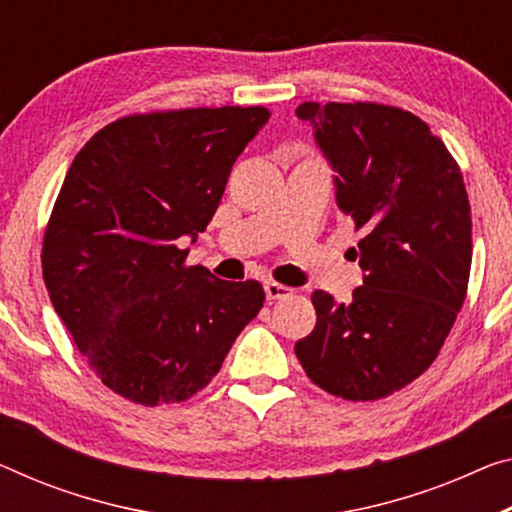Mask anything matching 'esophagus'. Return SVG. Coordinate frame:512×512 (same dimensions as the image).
Masks as SVG:
<instances>
[{
    "mask_svg": "<svg viewBox=\"0 0 512 512\" xmlns=\"http://www.w3.org/2000/svg\"><path fill=\"white\" fill-rule=\"evenodd\" d=\"M293 290L288 286H283V283L277 281H265V297L267 300H283V297H288Z\"/></svg>",
    "mask_w": 512,
    "mask_h": 512,
    "instance_id": "1",
    "label": "esophagus"
}]
</instances>
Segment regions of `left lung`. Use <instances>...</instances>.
Instances as JSON below:
<instances>
[{"mask_svg": "<svg viewBox=\"0 0 512 512\" xmlns=\"http://www.w3.org/2000/svg\"><path fill=\"white\" fill-rule=\"evenodd\" d=\"M297 119L336 171V206L361 231L364 286L348 304L316 290V327L295 343L320 389L377 400L435 361L462 309L471 208L458 162L419 116L377 102H302Z\"/></svg>", "mask_w": 512, "mask_h": 512, "instance_id": "left-lung-1", "label": "left lung"}]
</instances>
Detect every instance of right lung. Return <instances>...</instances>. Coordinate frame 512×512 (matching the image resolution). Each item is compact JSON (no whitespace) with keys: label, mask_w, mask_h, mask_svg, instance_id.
I'll return each mask as SVG.
<instances>
[{"label":"right lung","mask_w":512,"mask_h":512,"mask_svg":"<svg viewBox=\"0 0 512 512\" xmlns=\"http://www.w3.org/2000/svg\"><path fill=\"white\" fill-rule=\"evenodd\" d=\"M265 107L123 116L70 164L43 238L54 311L105 387L132 403H183L222 368L265 302L258 281L185 265Z\"/></svg>","instance_id":"obj_1"}]
</instances>
